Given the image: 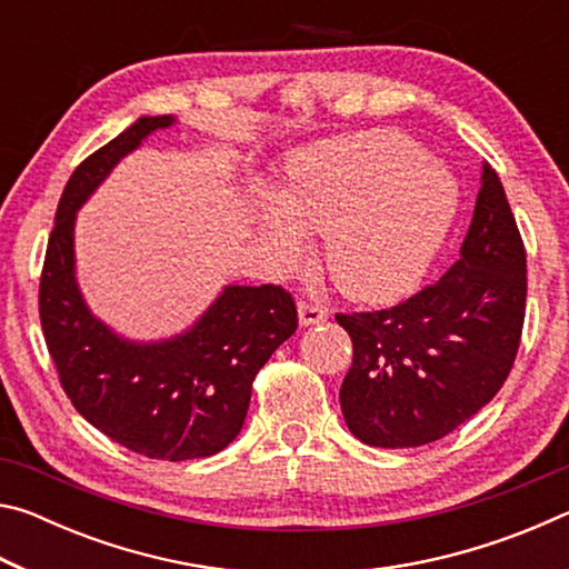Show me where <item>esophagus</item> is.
<instances>
[{
    "instance_id": "obj_1",
    "label": "esophagus",
    "mask_w": 569,
    "mask_h": 569,
    "mask_svg": "<svg viewBox=\"0 0 569 569\" xmlns=\"http://www.w3.org/2000/svg\"><path fill=\"white\" fill-rule=\"evenodd\" d=\"M326 319H329V311H326V308L308 301L298 303V323L301 326H319Z\"/></svg>"
}]
</instances>
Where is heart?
Listing matches in <instances>:
<instances>
[{
  "label": "heart",
  "mask_w": 569,
  "mask_h": 569,
  "mask_svg": "<svg viewBox=\"0 0 569 569\" xmlns=\"http://www.w3.org/2000/svg\"><path fill=\"white\" fill-rule=\"evenodd\" d=\"M457 182L399 132H361L298 148L278 192L256 190L261 243L298 268L323 233L333 283L361 303L407 296L445 243L457 213Z\"/></svg>",
  "instance_id": "heart-1"
}]
</instances>
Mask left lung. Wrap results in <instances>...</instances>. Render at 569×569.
I'll use <instances>...</instances> for the list:
<instances>
[{
	"label": "left lung",
	"instance_id": "1",
	"mask_svg": "<svg viewBox=\"0 0 569 569\" xmlns=\"http://www.w3.org/2000/svg\"><path fill=\"white\" fill-rule=\"evenodd\" d=\"M457 263L389 311L336 316L353 341L341 383L346 427L363 445L437 441L495 399L525 321L527 258L499 176L481 162Z\"/></svg>",
	"mask_w": 569,
	"mask_h": 569
}]
</instances>
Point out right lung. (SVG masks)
<instances>
[{"mask_svg": "<svg viewBox=\"0 0 569 569\" xmlns=\"http://www.w3.org/2000/svg\"><path fill=\"white\" fill-rule=\"evenodd\" d=\"M176 114L140 118L82 162L57 206L40 281V319L62 389L94 429L138 455L166 461L213 457L243 429L250 383L296 331L281 286H223L186 331L128 339L92 313L77 281L74 226L122 158Z\"/></svg>", "mask_w": 569, "mask_h": 569, "instance_id": "1", "label": "right lung"}]
</instances>
